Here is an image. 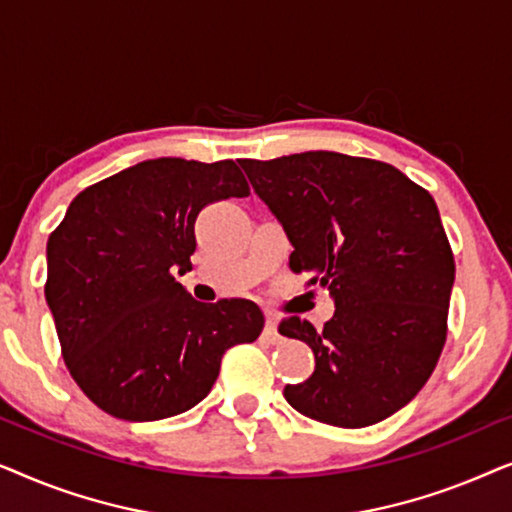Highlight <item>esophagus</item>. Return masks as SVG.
<instances>
[{
  "label": "esophagus",
  "mask_w": 512,
  "mask_h": 512,
  "mask_svg": "<svg viewBox=\"0 0 512 512\" xmlns=\"http://www.w3.org/2000/svg\"><path fill=\"white\" fill-rule=\"evenodd\" d=\"M263 338L268 342H279V333H277V317H272L268 314V319H265V331H263Z\"/></svg>",
  "instance_id": "obj_1"
}]
</instances>
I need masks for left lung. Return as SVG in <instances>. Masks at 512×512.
Masks as SVG:
<instances>
[{
  "label": "left lung",
  "instance_id": "obj_1",
  "mask_svg": "<svg viewBox=\"0 0 512 512\" xmlns=\"http://www.w3.org/2000/svg\"><path fill=\"white\" fill-rule=\"evenodd\" d=\"M240 165L289 235V268L335 300L321 331L298 314L279 324L317 361L284 398L342 429L394 415L429 380L447 338L454 256L436 200L394 165L335 151Z\"/></svg>",
  "mask_w": 512,
  "mask_h": 512
}]
</instances>
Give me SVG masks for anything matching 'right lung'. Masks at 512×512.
<instances>
[{
    "mask_svg": "<svg viewBox=\"0 0 512 512\" xmlns=\"http://www.w3.org/2000/svg\"><path fill=\"white\" fill-rule=\"evenodd\" d=\"M247 195L233 160H144L76 195L48 237L44 291L62 359L107 415L156 422L191 410L223 354L261 335L256 303H198L174 279L193 268L202 209Z\"/></svg>",
    "mask_w": 512,
    "mask_h": 512,
    "instance_id": "1",
    "label": "right lung"
}]
</instances>
